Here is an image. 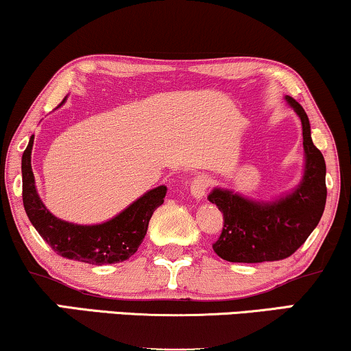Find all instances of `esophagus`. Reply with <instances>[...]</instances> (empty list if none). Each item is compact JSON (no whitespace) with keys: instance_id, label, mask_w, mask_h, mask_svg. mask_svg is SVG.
Wrapping results in <instances>:
<instances>
[{"instance_id":"esophagus-1","label":"esophagus","mask_w":351,"mask_h":351,"mask_svg":"<svg viewBox=\"0 0 351 351\" xmlns=\"http://www.w3.org/2000/svg\"><path fill=\"white\" fill-rule=\"evenodd\" d=\"M210 186V176L208 175H197L196 178L191 181V196L194 199H202L206 191Z\"/></svg>"}]
</instances>
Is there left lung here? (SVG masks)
Returning a JSON list of instances; mask_svg holds the SVG:
<instances>
[{"label":"left lung","instance_id":"8db88e82","mask_svg":"<svg viewBox=\"0 0 351 351\" xmlns=\"http://www.w3.org/2000/svg\"><path fill=\"white\" fill-rule=\"evenodd\" d=\"M286 103L302 124L304 173L293 191L273 201H256L232 189L214 188L208 199L223 214L221 237L213 245L232 263H261L288 258L317 227L325 209V160L311 137L309 117L291 96Z\"/></svg>","mask_w":351,"mask_h":351}]
</instances>
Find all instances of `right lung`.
I'll list each match as a JSON object with an SVG mask.
<instances>
[{
	"label": "right lung",
	"instance_id": "right-lung-1",
	"mask_svg": "<svg viewBox=\"0 0 351 351\" xmlns=\"http://www.w3.org/2000/svg\"><path fill=\"white\" fill-rule=\"evenodd\" d=\"M65 99L62 101V104ZM34 135L23 154V202L29 221L53 252L63 258L90 265H111L130 258L141 247L150 217L163 204L167 186H157L106 222L82 226L55 217L36 189L31 154Z\"/></svg>",
	"mask_w": 351,
	"mask_h": 351
}]
</instances>
